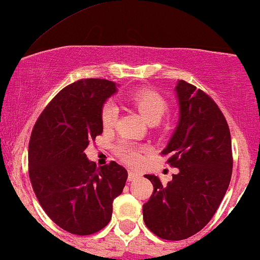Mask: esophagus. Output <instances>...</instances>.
<instances>
[{
	"instance_id": "obj_1",
	"label": "esophagus",
	"mask_w": 260,
	"mask_h": 260,
	"mask_svg": "<svg viewBox=\"0 0 260 260\" xmlns=\"http://www.w3.org/2000/svg\"><path fill=\"white\" fill-rule=\"evenodd\" d=\"M139 177H140V175H139L138 172H135L134 170H129V176H127V180L133 182V181L138 180Z\"/></svg>"
}]
</instances>
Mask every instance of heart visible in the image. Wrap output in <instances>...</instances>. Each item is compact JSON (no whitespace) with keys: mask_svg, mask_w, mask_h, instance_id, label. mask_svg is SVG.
I'll return each mask as SVG.
<instances>
[{"mask_svg":"<svg viewBox=\"0 0 260 260\" xmlns=\"http://www.w3.org/2000/svg\"><path fill=\"white\" fill-rule=\"evenodd\" d=\"M129 100L142 115V118L150 124H157L169 111L170 105L162 94L153 89H139L129 95ZM100 119L105 129L114 126L118 119V107L113 102H107L100 111ZM146 149L144 146L134 144L129 140L118 142L115 150L118 155L127 164H139L142 158V151Z\"/></svg>","mask_w":260,"mask_h":260,"instance_id":"b5f03b06","label":"heart"}]
</instances>
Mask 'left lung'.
<instances>
[{"instance_id":"left-lung-1","label":"left lung","mask_w":260,"mask_h":260,"mask_svg":"<svg viewBox=\"0 0 260 260\" xmlns=\"http://www.w3.org/2000/svg\"><path fill=\"white\" fill-rule=\"evenodd\" d=\"M180 119L162 155L178 174L162 185H153L142 206L146 227L167 241H181L200 232L218 209L231 182V133L218 105L205 91L185 80L176 85Z\"/></svg>"}]
</instances>
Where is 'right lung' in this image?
<instances>
[{"mask_svg":"<svg viewBox=\"0 0 260 260\" xmlns=\"http://www.w3.org/2000/svg\"><path fill=\"white\" fill-rule=\"evenodd\" d=\"M115 91L110 80H78L53 98L30 134L28 172L36 197L55 224L78 236L110 222L114 198L126 182L127 171L115 161L98 167L84 153L103 133L100 111Z\"/></svg>","mask_w":260,"mask_h":260,"instance_id":"right-lung-1","label":"right lung"}]
</instances>
